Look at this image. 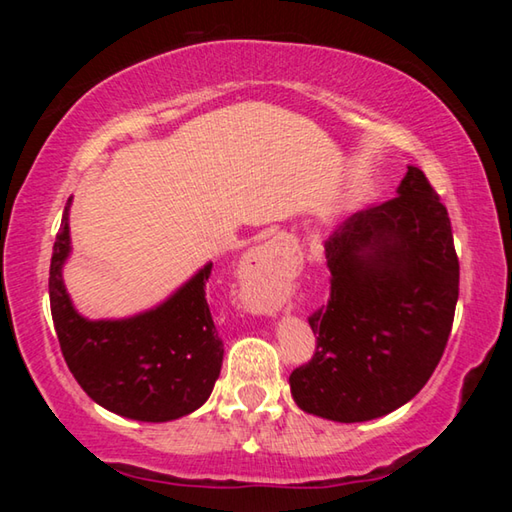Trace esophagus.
I'll return each instance as SVG.
<instances>
[{
    "label": "esophagus",
    "mask_w": 512,
    "mask_h": 512,
    "mask_svg": "<svg viewBox=\"0 0 512 512\" xmlns=\"http://www.w3.org/2000/svg\"><path fill=\"white\" fill-rule=\"evenodd\" d=\"M250 275H253V284L259 293H268L275 287V253L273 248H259L250 255Z\"/></svg>",
    "instance_id": "34e87169"
}]
</instances>
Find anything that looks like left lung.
I'll return each mask as SVG.
<instances>
[{"mask_svg": "<svg viewBox=\"0 0 512 512\" xmlns=\"http://www.w3.org/2000/svg\"><path fill=\"white\" fill-rule=\"evenodd\" d=\"M329 300L309 316L316 352L291 372L302 411L366 422L427 384L452 334L458 257L447 207L418 167L391 201L352 214L325 241Z\"/></svg>", "mask_w": 512, "mask_h": 512, "instance_id": "obj_1", "label": "left lung"}]
</instances>
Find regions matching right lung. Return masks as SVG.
I'll return each mask as SVG.
<instances>
[{
  "label": "right lung",
  "mask_w": 512,
  "mask_h": 512,
  "mask_svg": "<svg viewBox=\"0 0 512 512\" xmlns=\"http://www.w3.org/2000/svg\"><path fill=\"white\" fill-rule=\"evenodd\" d=\"M69 205L49 266L51 318L74 379L94 402L124 418L169 422L196 411L219 379L223 341L205 298L212 262L155 309L121 320H88L63 284Z\"/></svg>",
  "instance_id": "add662e5"
}]
</instances>
